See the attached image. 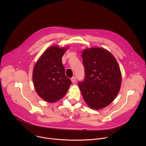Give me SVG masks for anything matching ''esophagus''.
<instances>
[{
    "label": "esophagus",
    "instance_id": "obj_1",
    "mask_svg": "<svg viewBox=\"0 0 146 146\" xmlns=\"http://www.w3.org/2000/svg\"><path fill=\"white\" fill-rule=\"evenodd\" d=\"M71 81L73 83V84H76V77L73 76V77H72Z\"/></svg>",
    "mask_w": 146,
    "mask_h": 146
}]
</instances>
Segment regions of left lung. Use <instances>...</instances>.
<instances>
[{
  "mask_svg": "<svg viewBox=\"0 0 146 146\" xmlns=\"http://www.w3.org/2000/svg\"><path fill=\"white\" fill-rule=\"evenodd\" d=\"M82 58L85 77L78 84L82 97L92 109L105 108L120 90L121 74L118 62L109 51L102 48L83 50Z\"/></svg>",
  "mask_w": 146,
  "mask_h": 146,
  "instance_id": "obj_1",
  "label": "left lung"
}]
</instances>
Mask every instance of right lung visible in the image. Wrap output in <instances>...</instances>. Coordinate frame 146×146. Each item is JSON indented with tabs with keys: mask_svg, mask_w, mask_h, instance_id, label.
Returning <instances> with one entry per match:
<instances>
[{
	"mask_svg": "<svg viewBox=\"0 0 146 146\" xmlns=\"http://www.w3.org/2000/svg\"><path fill=\"white\" fill-rule=\"evenodd\" d=\"M68 47L51 46L42 54L34 67L33 81L38 96L54 103L63 98L72 84L65 75L62 57Z\"/></svg>",
	"mask_w": 146,
	"mask_h": 146,
	"instance_id": "1",
	"label": "right lung"
}]
</instances>
